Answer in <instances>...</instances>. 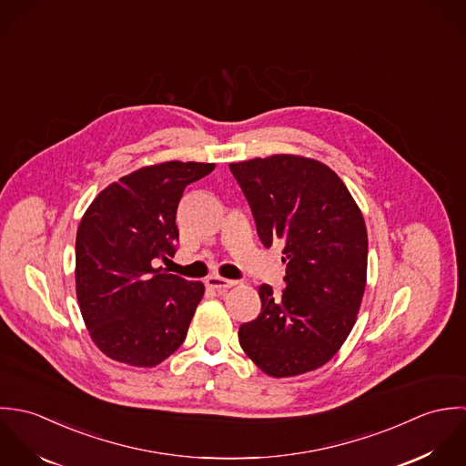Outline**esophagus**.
Returning a JSON list of instances; mask_svg holds the SVG:
<instances>
[{
	"label": "esophagus",
	"instance_id": "esophagus-1",
	"mask_svg": "<svg viewBox=\"0 0 466 466\" xmlns=\"http://www.w3.org/2000/svg\"><path fill=\"white\" fill-rule=\"evenodd\" d=\"M205 284H207L208 288H212V289L223 291V289H228V288L236 286L238 282H236V280L223 279V278H219V276H210V278H207Z\"/></svg>",
	"mask_w": 466,
	"mask_h": 466
}]
</instances>
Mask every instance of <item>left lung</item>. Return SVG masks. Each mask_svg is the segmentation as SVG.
I'll list each match as a JSON object with an SVG mask.
<instances>
[{
  "mask_svg": "<svg viewBox=\"0 0 466 466\" xmlns=\"http://www.w3.org/2000/svg\"><path fill=\"white\" fill-rule=\"evenodd\" d=\"M252 208L258 236L279 241L286 288L261 284V313L239 344L268 376L313 371L351 333L368 279V230L344 182L326 164L274 155L228 166Z\"/></svg>",
  "mask_w": 466,
  "mask_h": 466,
  "instance_id": "obj_1",
  "label": "left lung"
}]
</instances>
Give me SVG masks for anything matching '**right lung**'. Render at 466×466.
Segmentation results:
<instances>
[{
  "label": "right lung",
  "mask_w": 466,
  "mask_h": 466,
  "mask_svg": "<svg viewBox=\"0 0 466 466\" xmlns=\"http://www.w3.org/2000/svg\"><path fill=\"white\" fill-rule=\"evenodd\" d=\"M214 164L164 162L98 192L76 239V289L95 346L111 360L155 368L186 340L205 293L199 280L167 274L175 256L177 208L186 187Z\"/></svg>",
  "instance_id": "1"
}]
</instances>
